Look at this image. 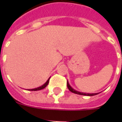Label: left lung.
<instances>
[{
	"label": "left lung",
	"instance_id": "1",
	"mask_svg": "<svg viewBox=\"0 0 122 122\" xmlns=\"http://www.w3.org/2000/svg\"><path fill=\"white\" fill-rule=\"evenodd\" d=\"M67 87L68 88V89L70 91L73 93H75V94H76L79 95H83V96H95V95L98 94L99 93H92V94H89V93H84V92H78V91H75V89H73L72 87H71L70 84H69L68 81H67Z\"/></svg>",
	"mask_w": 122,
	"mask_h": 122
}]
</instances>
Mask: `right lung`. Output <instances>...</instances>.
<instances>
[{
	"instance_id": "1",
	"label": "right lung",
	"mask_w": 122,
	"mask_h": 122,
	"mask_svg": "<svg viewBox=\"0 0 122 122\" xmlns=\"http://www.w3.org/2000/svg\"><path fill=\"white\" fill-rule=\"evenodd\" d=\"M49 79L50 78H49L47 80V81H46V83H44V85H42V86H41V87H37V88H35V89H29L28 91H40V90H41V89H44L45 87L47 86V85H48V83H49Z\"/></svg>"
}]
</instances>
